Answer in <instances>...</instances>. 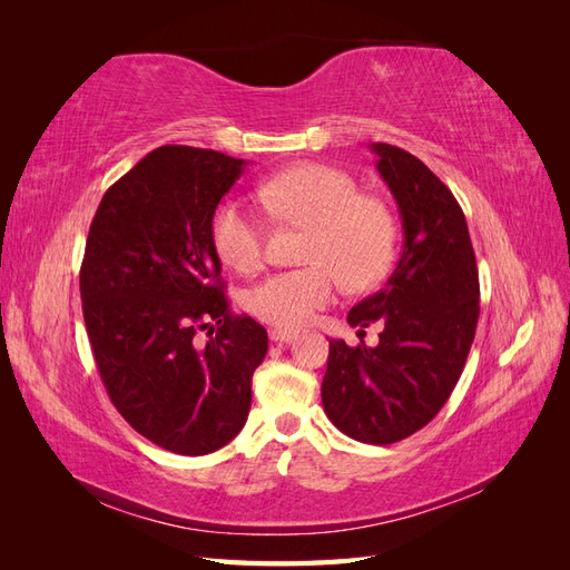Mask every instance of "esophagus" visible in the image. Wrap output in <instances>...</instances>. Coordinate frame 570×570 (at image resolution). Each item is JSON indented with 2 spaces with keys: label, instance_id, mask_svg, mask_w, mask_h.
<instances>
[{
  "label": "esophagus",
  "instance_id": "34e87169",
  "mask_svg": "<svg viewBox=\"0 0 570 570\" xmlns=\"http://www.w3.org/2000/svg\"><path fill=\"white\" fill-rule=\"evenodd\" d=\"M268 337L271 342H281V344H289L297 340V333H289V331H278V327H273V331H268Z\"/></svg>",
  "mask_w": 570,
  "mask_h": 570
}]
</instances>
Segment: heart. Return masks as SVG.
<instances>
[{
  "label": "heart",
  "instance_id": "obj_1",
  "mask_svg": "<svg viewBox=\"0 0 570 570\" xmlns=\"http://www.w3.org/2000/svg\"><path fill=\"white\" fill-rule=\"evenodd\" d=\"M258 197L273 216L308 226V233L304 268L275 273L247 292L254 318L297 331L335 299L340 281L350 289L383 281L394 258V216L381 199L358 195L350 174L325 164L295 166L266 180ZM209 235L228 268L249 275L264 266V223L239 199L216 206Z\"/></svg>",
  "mask_w": 570,
  "mask_h": 570
}]
</instances>
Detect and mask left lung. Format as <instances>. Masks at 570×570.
<instances>
[{
	"mask_svg": "<svg viewBox=\"0 0 570 570\" xmlns=\"http://www.w3.org/2000/svg\"><path fill=\"white\" fill-rule=\"evenodd\" d=\"M371 149L400 206L402 256L385 287L347 316L352 327L383 321L381 342L350 347L331 340L321 396L344 435L392 444L433 421L456 387L475 337L480 283L452 189L400 147Z\"/></svg>",
	"mask_w": 570,
	"mask_h": 570,
	"instance_id": "left-lung-1",
	"label": "left lung"
}]
</instances>
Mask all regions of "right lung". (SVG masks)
<instances>
[{
  "mask_svg": "<svg viewBox=\"0 0 570 570\" xmlns=\"http://www.w3.org/2000/svg\"><path fill=\"white\" fill-rule=\"evenodd\" d=\"M245 166L214 149H154L107 189L85 245L80 299L101 383L137 433L183 456L243 430L268 350L264 325L230 314L209 235Z\"/></svg>",
  "mask_w": 570,
  "mask_h": 570,
  "instance_id": "obj_1",
  "label": "right lung"
}]
</instances>
